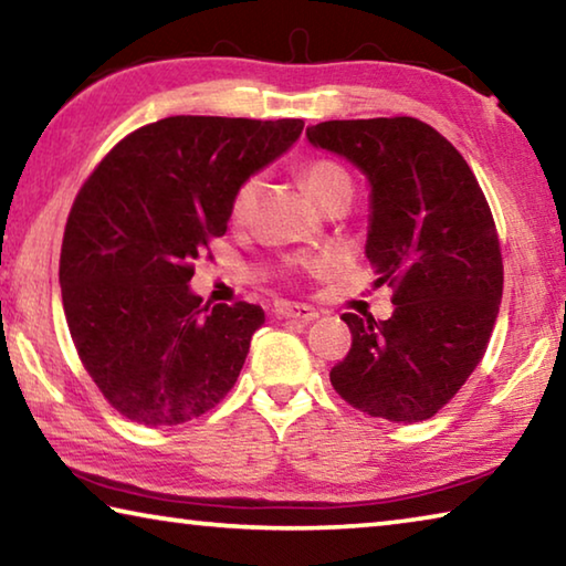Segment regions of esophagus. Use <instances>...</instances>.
Here are the masks:
<instances>
[{
    "label": "esophagus",
    "instance_id": "34e87169",
    "mask_svg": "<svg viewBox=\"0 0 566 566\" xmlns=\"http://www.w3.org/2000/svg\"><path fill=\"white\" fill-rule=\"evenodd\" d=\"M276 317H282V319H296V322H302V324H306V322H314L319 317V312L314 310V306H310V304H294V302H282V304H276Z\"/></svg>",
    "mask_w": 566,
    "mask_h": 566
}]
</instances>
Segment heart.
Listing matches in <instances>:
<instances>
[{
  "label": "heart",
  "instance_id": "obj_1",
  "mask_svg": "<svg viewBox=\"0 0 566 566\" xmlns=\"http://www.w3.org/2000/svg\"><path fill=\"white\" fill-rule=\"evenodd\" d=\"M302 179H304V187L310 191L314 202H317L319 197L327 195V191L337 189V187H349L352 189V179L347 171H344L339 165H334V161L327 159H319V161H310L302 169ZM256 189H260V179L252 177L247 179L242 187L237 189L234 195V202H232V212L234 217H244L249 212V207H252L254 197H256ZM327 262H317V266H324Z\"/></svg>",
  "mask_w": 566,
  "mask_h": 566
}]
</instances>
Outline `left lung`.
Listing matches in <instances>:
<instances>
[{"instance_id": "obj_1", "label": "left lung", "mask_w": 566, "mask_h": 566, "mask_svg": "<svg viewBox=\"0 0 566 566\" xmlns=\"http://www.w3.org/2000/svg\"><path fill=\"white\" fill-rule=\"evenodd\" d=\"M312 147L369 181L364 254L395 314H342L352 349L329 371L352 407L399 424L434 417L476 369L502 304V252L490 205L464 157L411 117L306 127Z\"/></svg>"}]
</instances>
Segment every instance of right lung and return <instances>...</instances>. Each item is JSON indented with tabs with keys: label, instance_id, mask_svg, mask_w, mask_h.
<instances>
[{
	"label": "right lung",
	"instance_id": "right-lung-1",
	"mask_svg": "<svg viewBox=\"0 0 566 566\" xmlns=\"http://www.w3.org/2000/svg\"><path fill=\"white\" fill-rule=\"evenodd\" d=\"M302 119L167 117L114 147L66 219L60 284L84 369L124 417L171 427L234 387L264 310L202 304L199 254L237 189L290 149Z\"/></svg>",
	"mask_w": 566,
	"mask_h": 566
}]
</instances>
